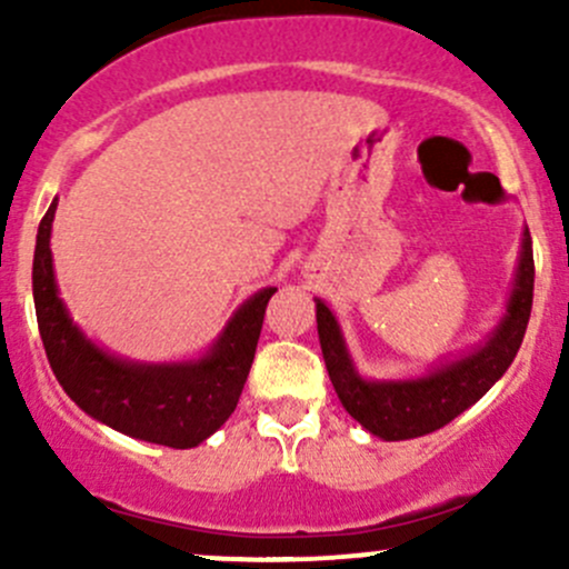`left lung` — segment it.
<instances>
[{
	"label": "left lung",
	"instance_id": "obj_1",
	"mask_svg": "<svg viewBox=\"0 0 569 569\" xmlns=\"http://www.w3.org/2000/svg\"><path fill=\"white\" fill-rule=\"evenodd\" d=\"M533 300V252L529 228L520 237L518 269L512 278L507 308L479 343L455 358H443L416 377H375L360 375L347 347L341 325L325 300L317 302V330L327 375L341 399L343 410L375 438L410 440L435 432L455 421L460 412L481 399L512 366Z\"/></svg>",
	"mask_w": 569,
	"mask_h": 569
}]
</instances>
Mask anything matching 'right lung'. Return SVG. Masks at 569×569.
<instances>
[{
	"mask_svg": "<svg viewBox=\"0 0 569 569\" xmlns=\"http://www.w3.org/2000/svg\"><path fill=\"white\" fill-rule=\"evenodd\" d=\"M57 198L38 226L32 297L46 358L62 391L104 427L146 443L194 449L228 421L248 382L274 286L256 291L206 352L187 360H134L96 343L60 297L51 261Z\"/></svg>",
	"mask_w": 569,
	"mask_h": 569,
	"instance_id": "right-lung-1",
	"label": "right lung"
}]
</instances>
